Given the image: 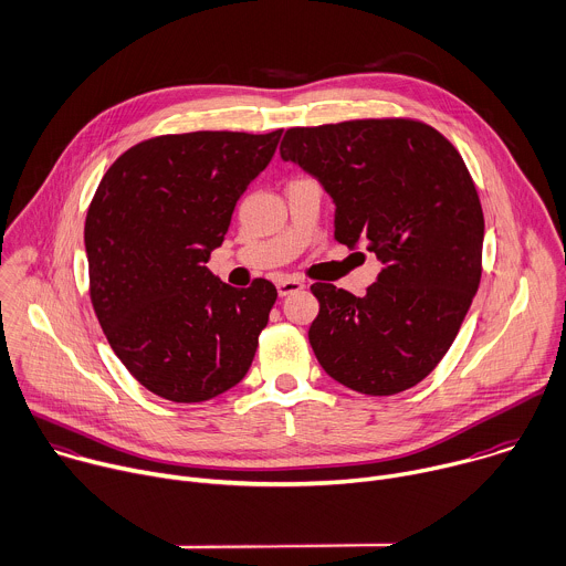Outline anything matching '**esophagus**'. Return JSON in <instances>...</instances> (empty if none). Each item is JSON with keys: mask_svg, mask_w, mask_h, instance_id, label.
<instances>
[{"mask_svg": "<svg viewBox=\"0 0 566 566\" xmlns=\"http://www.w3.org/2000/svg\"><path fill=\"white\" fill-rule=\"evenodd\" d=\"M276 290H279V296H287V294H292V292L303 290V281L285 276V279H279V281H276Z\"/></svg>", "mask_w": 566, "mask_h": 566, "instance_id": "esophagus-1", "label": "esophagus"}]
</instances>
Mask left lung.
I'll list each match as a JSON object with an SVG mask.
<instances>
[{
	"label": "left lung",
	"mask_w": 566,
	"mask_h": 566,
	"mask_svg": "<svg viewBox=\"0 0 566 566\" xmlns=\"http://www.w3.org/2000/svg\"><path fill=\"white\" fill-rule=\"evenodd\" d=\"M281 158L332 198L334 239L381 261L366 296L310 287L321 368L375 397L417 386L453 346L482 279L484 213L462 156L437 129L388 118L287 129Z\"/></svg>",
	"instance_id": "left-lung-1"
}]
</instances>
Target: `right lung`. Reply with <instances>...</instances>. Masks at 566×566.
<instances>
[{"instance_id":"right-lung-1","label":"right lung","mask_w":566,"mask_h":566,"mask_svg":"<svg viewBox=\"0 0 566 566\" xmlns=\"http://www.w3.org/2000/svg\"><path fill=\"white\" fill-rule=\"evenodd\" d=\"M281 134L158 136L97 185L84 222L91 303L113 353L163 399H213L252 366L276 287H232L207 261Z\"/></svg>"}]
</instances>
